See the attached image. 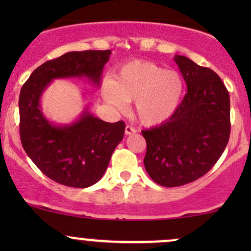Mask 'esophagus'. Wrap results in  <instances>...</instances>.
Listing matches in <instances>:
<instances>
[{
	"mask_svg": "<svg viewBox=\"0 0 251 251\" xmlns=\"http://www.w3.org/2000/svg\"><path fill=\"white\" fill-rule=\"evenodd\" d=\"M137 133V129H135L134 127H132V126H126L125 127V134L126 135H131V134H134Z\"/></svg>",
	"mask_w": 251,
	"mask_h": 251,
	"instance_id": "esophagus-1",
	"label": "esophagus"
}]
</instances>
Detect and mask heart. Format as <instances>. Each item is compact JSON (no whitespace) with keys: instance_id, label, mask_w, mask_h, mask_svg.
<instances>
[{"instance_id":"heart-1","label":"heart","mask_w":251,"mask_h":251,"mask_svg":"<svg viewBox=\"0 0 251 251\" xmlns=\"http://www.w3.org/2000/svg\"><path fill=\"white\" fill-rule=\"evenodd\" d=\"M185 82L179 72L153 62L132 61L124 65L116 80L102 86V97L118 111L134 101V113L144 126L163 124L175 114L184 96Z\"/></svg>"}]
</instances>
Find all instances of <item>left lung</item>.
Here are the masks:
<instances>
[{
	"mask_svg": "<svg viewBox=\"0 0 251 251\" xmlns=\"http://www.w3.org/2000/svg\"><path fill=\"white\" fill-rule=\"evenodd\" d=\"M188 93L169 120L145 131L144 165L166 188L191 183L209 171L230 137V98L221 77L189 57L175 55Z\"/></svg>",
	"mask_w": 251,
	"mask_h": 251,
	"instance_id": "obj_1",
	"label": "left lung"
}]
</instances>
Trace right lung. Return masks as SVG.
<instances>
[{
  "mask_svg": "<svg viewBox=\"0 0 251 251\" xmlns=\"http://www.w3.org/2000/svg\"><path fill=\"white\" fill-rule=\"evenodd\" d=\"M111 50L68 51L42 63L20 92V137L25 153L51 180L71 188L96 184L125 133L124 122L106 123L87 107L70 124L51 123L41 98L53 80L85 77L99 87Z\"/></svg>",
  "mask_w": 251,
  "mask_h": 251,
  "instance_id": "add662e5",
  "label": "right lung"
}]
</instances>
